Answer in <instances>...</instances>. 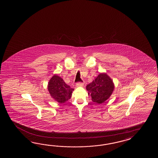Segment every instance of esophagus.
Returning <instances> with one entry per match:
<instances>
[{
    "label": "esophagus",
    "mask_w": 158,
    "mask_h": 158,
    "mask_svg": "<svg viewBox=\"0 0 158 158\" xmlns=\"http://www.w3.org/2000/svg\"><path fill=\"white\" fill-rule=\"evenodd\" d=\"M84 85V82H79L76 84V86L77 87H80V86H82Z\"/></svg>",
    "instance_id": "1"
}]
</instances>
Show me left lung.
I'll return each instance as SVG.
<instances>
[{
  "mask_svg": "<svg viewBox=\"0 0 158 158\" xmlns=\"http://www.w3.org/2000/svg\"><path fill=\"white\" fill-rule=\"evenodd\" d=\"M86 89L91 100L97 104H101L111 96L114 89V85L107 74L101 73L92 82L87 85Z\"/></svg>",
  "mask_w": 158,
  "mask_h": 158,
  "instance_id": "obj_1",
  "label": "left lung"
}]
</instances>
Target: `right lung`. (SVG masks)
<instances>
[{"instance_id": "obj_1", "label": "right lung", "mask_w": 158, "mask_h": 158, "mask_svg": "<svg viewBox=\"0 0 158 158\" xmlns=\"http://www.w3.org/2000/svg\"><path fill=\"white\" fill-rule=\"evenodd\" d=\"M48 90L51 96L55 101L60 103H64L71 98L74 89L65 84L59 76L54 75L48 82Z\"/></svg>"}]
</instances>
